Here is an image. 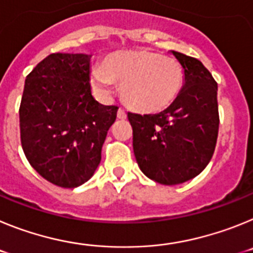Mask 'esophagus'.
<instances>
[{
    "mask_svg": "<svg viewBox=\"0 0 253 253\" xmlns=\"http://www.w3.org/2000/svg\"><path fill=\"white\" fill-rule=\"evenodd\" d=\"M118 118L122 120L126 119V113H125V110L124 109H122V107H120L119 110H118Z\"/></svg>",
    "mask_w": 253,
    "mask_h": 253,
    "instance_id": "34e87169",
    "label": "esophagus"
}]
</instances>
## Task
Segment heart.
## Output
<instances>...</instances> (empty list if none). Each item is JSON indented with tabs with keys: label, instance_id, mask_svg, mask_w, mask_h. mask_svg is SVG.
Segmentation results:
<instances>
[{
	"label": "heart",
	"instance_id": "1",
	"mask_svg": "<svg viewBox=\"0 0 253 253\" xmlns=\"http://www.w3.org/2000/svg\"><path fill=\"white\" fill-rule=\"evenodd\" d=\"M122 84L123 100L133 110L158 113L175 101L184 84V69L175 58L157 51L128 50L105 59L91 69V82L107 91Z\"/></svg>",
	"mask_w": 253,
	"mask_h": 253
}]
</instances>
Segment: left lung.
<instances>
[{
    "instance_id": "obj_1",
    "label": "left lung",
    "mask_w": 253,
    "mask_h": 253,
    "mask_svg": "<svg viewBox=\"0 0 253 253\" xmlns=\"http://www.w3.org/2000/svg\"><path fill=\"white\" fill-rule=\"evenodd\" d=\"M172 53L185 73L175 101L158 114L128 113L138 166L162 185L198 176L213 157L219 130L215 80L199 59Z\"/></svg>"
}]
</instances>
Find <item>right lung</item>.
Segmentation results:
<instances>
[{
	"mask_svg": "<svg viewBox=\"0 0 253 253\" xmlns=\"http://www.w3.org/2000/svg\"><path fill=\"white\" fill-rule=\"evenodd\" d=\"M92 54L51 53L26 76L20 104V138L31 167L66 189L90 180L118 106L91 95Z\"/></svg>",
	"mask_w": 253,
	"mask_h": 253,
	"instance_id": "obj_1",
	"label": "right lung"
}]
</instances>
